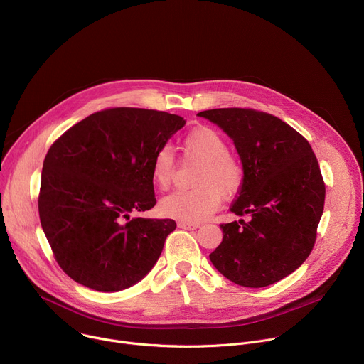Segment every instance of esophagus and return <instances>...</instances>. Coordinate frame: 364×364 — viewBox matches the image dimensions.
I'll return each instance as SVG.
<instances>
[{"label":"esophagus","instance_id":"esophagus-1","mask_svg":"<svg viewBox=\"0 0 364 364\" xmlns=\"http://www.w3.org/2000/svg\"><path fill=\"white\" fill-rule=\"evenodd\" d=\"M178 228L180 229H186V230H194L198 228V223H190V222H178Z\"/></svg>","mask_w":364,"mask_h":364}]
</instances>
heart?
<instances>
[{"label": "heart", "instance_id": "1", "mask_svg": "<svg viewBox=\"0 0 364 364\" xmlns=\"http://www.w3.org/2000/svg\"><path fill=\"white\" fill-rule=\"evenodd\" d=\"M186 159L200 164L193 178L196 188L174 191L160 201V210L167 218L197 223L215 213L222 198L235 197L243 187L242 163L229 154V144L220 132L209 127L193 129L183 141ZM176 170L174 154L164 145L155 152L151 177L160 190L170 187Z\"/></svg>", "mask_w": 364, "mask_h": 364}]
</instances>
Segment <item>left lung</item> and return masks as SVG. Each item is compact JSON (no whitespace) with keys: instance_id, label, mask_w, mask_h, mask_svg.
I'll use <instances>...</instances> for the list:
<instances>
[{"instance_id":"left-lung-1","label":"left lung","mask_w":364,"mask_h":364,"mask_svg":"<svg viewBox=\"0 0 364 364\" xmlns=\"http://www.w3.org/2000/svg\"><path fill=\"white\" fill-rule=\"evenodd\" d=\"M232 139L245 183L230 212L250 220L220 225L215 268L247 287L272 285L298 269L311 253L324 210L326 186L308 141L279 118L243 108L197 114Z\"/></svg>"}]
</instances>
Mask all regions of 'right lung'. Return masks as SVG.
<instances>
[{"label": "right lung", "mask_w": 364, "mask_h": 364, "mask_svg": "<svg viewBox=\"0 0 364 364\" xmlns=\"http://www.w3.org/2000/svg\"><path fill=\"white\" fill-rule=\"evenodd\" d=\"M184 125V118L161 111L112 108L89 115L50 146L38 215L58 264L73 281L117 292L154 268L177 225L129 213L157 203L152 159Z\"/></svg>", "instance_id": "1"}]
</instances>
